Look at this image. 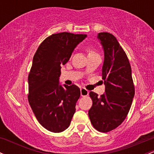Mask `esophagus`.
Segmentation results:
<instances>
[{"label":"esophagus","instance_id":"obj_1","mask_svg":"<svg viewBox=\"0 0 154 154\" xmlns=\"http://www.w3.org/2000/svg\"><path fill=\"white\" fill-rule=\"evenodd\" d=\"M89 92L88 91L86 90L85 88H82L80 89V94L82 96H87L88 95Z\"/></svg>","mask_w":154,"mask_h":154}]
</instances>
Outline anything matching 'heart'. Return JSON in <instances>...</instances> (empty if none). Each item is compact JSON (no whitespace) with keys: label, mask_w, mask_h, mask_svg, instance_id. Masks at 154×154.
Returning <instances> with one entry per match:
<instances>
[{"label":"heart","mask_w":154,"mask_h":154,"mask_svg":"<svg viewBox=\"0 0 154 154\" xmlns=\"http://www.w3.org/2000/svg\"><path fill=\"white\" fill-rule=\"evenodd\" d=\"M87 52H88V55H94V54H97V52H96V50H94V49H92V48H88Z\"/></svg>","instance_id":"b5f03b06"}]
</instances>
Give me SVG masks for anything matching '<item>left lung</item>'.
I'll list each match as a JSON object with an SVG mask.
<instances>
[{
    "label": "left lung",
    "instance_id": "8db88e82",
    "mask_svg": "<svg viewBox=\"0 0 154 154\" xmlns=\"http://www.w3.org/2000/svg\"><path fill=\"white\" fill-rule=\"evenodd\" d=\"M104 52L102 80L105 93L98 96L91 91V122L97 131L109 132L120 126L127 116L134 96L131 69L126 52L116 38L107 32L99 33Z\"/></svg>",
    "mask_w": 154,
    "mask_h": 154
}]
</instances>
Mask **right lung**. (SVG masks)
I'll use <instances>...</instances> for the list:
<instances>
[{
	"label": "right lung",
	"instance_id": "obj_1",
	"mask_svg": "<svg viewBox=\"0 0 154 154\" xmlns=\"http://www.w3.org/2000/svg\"><path fill=\"white\" fill-rule=\"evenodd\" d=\"M86 34L63 32L48 36L33 56L28 75V102L44 128L54 133L70 125L80 96L77 85H59L60 68L68 62L74 48Z\"/></svg>",
	"mask_w": 154,
	"mask_h": 154
}]
</instances>
